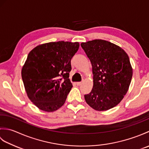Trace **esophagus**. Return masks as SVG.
Returning <instances> with one entry per match:
<instances>
[{"label":"esophagus","mask_w":149,"mask_h":149,"mask_svg":"<svg viewBox=\"0 0 149 149\" xmlns=\"http://www.w3.org/2000/svg\"><path fill=\"white\" fill-rule=\"evenodd\" d=\"M76 84L77 85V86H80V85L82 84V82H77Z\"/></svg>","instance_id":"esophagus-1"}]
</instances>
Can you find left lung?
<instances>
[{"label": "left lung", "instance_id": "1", "mask_svg": "<svg viewBox=\"0 0 149 149\" xmlns=\"http://www.w3.org/2000/svg\"><path fill=\"white\" fill-rule=\"evenodd\" d=\"M90 59L93 86L84 95L86 103L95 110L102 111L121 102L129 90L132 68L129 56L121 47L103 40L81 43Z\"/></svg>", "mask_w": 149, "mask_h": 149}]
</instances>
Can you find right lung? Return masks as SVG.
<instances>
[{"mask_svg":"<svg viewBox=\"0 0 149 149\" xmlns=\"http://www.w3.org/2000/svg\"><path fill=\"white\" fill-rule=\"evenodd\" d=\"M78 42H49L38 45L29 53L22 68L27 97L41 110L52 112L65 104L72 88L69 79L71 59Z\"/></svg>","mask_w":149,"mask_h":149,"instance_id":"obj_1","label":"right lung"}]
</instances>
